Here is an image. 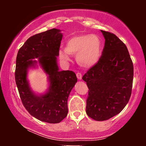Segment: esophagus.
Here are the masks:
<instances>
[{
	"label": "esophagus",
	"instance_id": "1",
	"mask_svg": "<svg viewBox=\"0 0 146 146\" xmlns=\"http://www.w3.org/2000/svg\"><path fill=\"white\" fill-rule=\"evenodd\" d=\"M76 76L78 80H82V73H80V72H78V73H76Z\"/></svg>",
	"mask_w": 146,
	"mask_h": 146
}]
</instances>
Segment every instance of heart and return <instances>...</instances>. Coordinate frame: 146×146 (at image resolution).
Returning <instances> with one entry per match:
<instances>
[{"label": "heart", "mask_w": 146, "mask_h": 146, "mask_svg": "<svg viewBox=\"0 0 146 146\" xmlns=\"http://www.w3.org/2000/svg\"><path fill=\"white\" fill-rule=\"evenodd\" d=\"M64 51L58 56L63 62L69 61L70 56L76 55L77 62L84 68H90L98 63L102 54V41L95 34H80L69 38L65 43Z\"/></svg>", "instance_id": "b5f03b06"}]
</instances>
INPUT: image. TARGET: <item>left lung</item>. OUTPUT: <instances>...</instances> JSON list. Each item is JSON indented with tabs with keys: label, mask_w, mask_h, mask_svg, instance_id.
<instances>
[{
	"label": "left lung",
	"mask_w": 146,
	"mask_h": 146,
	"mask_svg": "<svg viewBox=\"0 0 146 146\" xmlns=\"http://www.w3.org/2000/svg\"><path fill=\"white\" fill-rule=\"evenodd\" d=\"M105 44L101 59L84 75L88 88L86 112L96 121L119 114L131 96L133 64L126 46L113 33L102 31Z\"/></svg>",
	"instance_id": "obj_1"
}]
</instances>
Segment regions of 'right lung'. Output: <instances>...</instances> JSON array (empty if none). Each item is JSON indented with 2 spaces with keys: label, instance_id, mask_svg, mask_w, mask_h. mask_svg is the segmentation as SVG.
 Segmentation results:
<instances>
[{
  "label": "right lung",
  "instance_id": "right-lung-1",
  "mask_svg": "<svg viewBox=\"0 0 146 146\" xmlns=\"http://www.w3.org/2000/svg\"><path fill=\"white\" fill-rule=\"evenodd\" d=\"M62 34L52 29L30 37L18 50L16 57L15 80L20 98L31 115L42 121L60 123L68 114L67 100L77 82L75 73L60 71L57 56ZM38 58V62L33 59ZM38 62L49 75L50 88L44 95L37 96L31 90L26 79L27 70Z\"/></svg>",
  "mask_w": 146,
  "mask_h": 146
}]
</instances>
